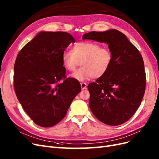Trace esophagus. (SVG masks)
Listing matches in <instances>:
<instances>
[{
    "instance_id": "esophagus-1",
    "label": "esophagus",
    "mask_w": 159,
    "mask_h": 159,
    "mask_svg": "<svg viewBox=\"0 0 159 159\" xmlns=\"http://www.w3.org/2000/svg\"><path fill=\"white\" fill-rule=\"evenodd\" d=\"M87 83H80V87H81V89H82L83 90L87 89Z\"/></svg>"
}]
</instances>
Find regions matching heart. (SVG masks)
Returning a JSON list of instances; mask_svg holds the SVG:
<instances>
[{"label":"heart","mask_w":159,"mask_h":159,"mask_svg":"<svg viewBox=\"0 0 159 159\" xmlns=\"http://www.w3.org/2000/svg\"><path fill=\"white\" fill-rule=\"evenodd\" d=\"M112 53L107 47H101L92 42L76 43L71 52L66 51L62 55L65 69L74 72L80 65L83 67L76 70L72 77L79 81H84L92 77L100 78L105 75L112 65Z\"/></svg>","instance_id":"b5f03b06"}]
</instances>
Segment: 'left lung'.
Instances as JSON below:
<instances>
[{"mask_svg":"<svg viewBox=\"0 0 159 159\" xmlns=\"http://www.w3.org/2000/svg\"><path fill=\"white\" fill-rule=\"evenodd\" d=\"M85 39L107 43L113 57L107 73L88 85L90 110L108 125L125 123L139 108L145 91L146 74L141 54L116 29L90 32L83 34Z\"/></svg>","mask_w":159,"mask_h":159,"instance_id":"left-lung-1","label":"left lung"}]
</instances>
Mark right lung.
<instances>
[{"label":"right lung","instance_id":"1","mask_svg":"<svg viewBox=\"0 0 159 159\" xmlns=\"http://www.w3.org/2000/svg\"><path fill=\"white\" fill-rule=\"evenodd\" d=\"M74 37L65 32H40L19 52L14 66V88L22 108L35 124L51 127L62 120L81 90L66 78L62 55ZM61 80L63 82L59 83Z\"/></svg>","mask_w":159,"mask_h":159}]
</instances>
